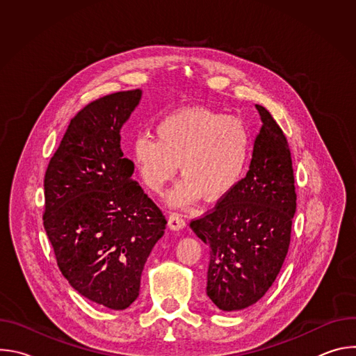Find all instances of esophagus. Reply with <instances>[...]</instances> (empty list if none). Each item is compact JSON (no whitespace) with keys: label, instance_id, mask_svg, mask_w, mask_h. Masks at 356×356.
<instances>
[{"label":"esophagus","instance_id":"esophagus-1","mask_svg":"<svg viewBox=\"0 0 356 356\" xmlns=\"http://www.w3.org/2000/svg\"><path fill=\"white\" fill-rule=\"evenodd\" d=\"M168 225H169V228L172 231H180V229L184 228L186 221H184V218L180 214H170Z\"/></svg>","mask_w":356,"mask_h":356}]
</instances>
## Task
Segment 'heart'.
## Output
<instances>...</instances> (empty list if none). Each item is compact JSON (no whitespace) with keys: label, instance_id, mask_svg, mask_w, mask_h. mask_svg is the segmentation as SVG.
Instances as JSON below:
<instances>
[{"label":"heart","instance_id":"b5f03b06","mask_svg":"<svg viewBox=\"0 0 356 356\" xmlns=\"http://www.w3.org/2000/svg\"><path fill=\"white\" fill-rule=\"evenodd\" d=\"M155 132L158 140L136 138L132 159L142 181L155 193L162 191L180 166L183 180L169 194L172 207H191L200 197L218 202L245 177L252 136L242 120L191 107L165 117Z\"/></svg>","mask_w":356,"mask_h":356}]
</instances>
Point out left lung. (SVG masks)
Returning a JSON list of instances; mask_svg holds the SVG:
<instances>
[{
    "instance_id": "8db88e82",
    "label": "left lung",
    "mask_w": 356,
    "mask_h": 356,
    "mask_svg": "<svg viewBox=\"0 0 356 356\" xmlns=\"http://www.w3.org/2000/svg\"><path fill=\"white\" fill-rule=\"evenodd\" d=\"M262 121L249 170L213 213L190 224L210 248L207 296L222 312L258 302L276 280L289 250L296 190L287 139L270 113Z\"/></svg>"
}]
</instances>
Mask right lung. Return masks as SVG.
I'll list each match as a JSON object with an SVG mask.
<instances>
[{"label":"right lung","instance_id":"right-lung-1","mask_svg":"<svg viewBox=\"0 0 356 356\" xmlns=\"http://www.w3.org/2000/svg\"><path fill=\"white\" fill-rule=\"evenodd\" d=\"M142 90L92 101L72 121L44 175L43 225L62 275L87 300L125 310L166 220L132 179L121 129Z\"/></svg>","mask_w":356,"mask_h":356}]
</instances>
